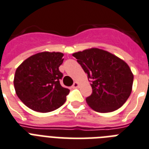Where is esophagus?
I'll use <instances>...</instances> for the list:
<instances>
[{"label": "esophagus", "mask_w": 149, "mask_h": 149, "mask_svg": "<svg viewBox=\"0 0 149 149\" xmlns=\"http://www.w3.org/2000/svg\"><path fill=\"white\" fill-rule=\"evenodd\" d=\"M72 88L73 89H75V88H77V87H79V83H77V82H75L74 83H73V85H72Z\"/></svg>", "instance_id": "34e87169"}]
</instances>
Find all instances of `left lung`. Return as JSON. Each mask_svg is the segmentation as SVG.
<instances>
[{
  "mask_svg": "<svg viewBox=\"0 0 149 149\" xmlns=\"http://www.w3.org/2000/svg\"><path fill=\"white\" fill-rule=\"evenodd\" d=\"M86 73L93 93L86 102L98 112H110L126 102L132 93L133 74L129 65L111 53L91 48L72 54Z\"/></svg>",
  "mask_w": 149,
  "mask_h": 149,
  "instance_id": "left-lung-1",
  "label": "left lung"
}]
</instances>
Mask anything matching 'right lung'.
Returning a JSON list of instances; mask_svg holds the SVG:
<instances>
[{
  "label": "right lung",
  "mask_w": 149,
  "mask_h": 149,
  "mask_svg": "<svg viewBox=\"0 0 149 149\" xmlns=\"http://www.w3.org/2000/svg\"><path fill=\"white\" fill-rule=\"evenodd\" d=\"M63 54L42 52L25 60L16 70L14 85L24 104L33 111L52 112L66 102L70 89L60 85L59 67Z\"/></svg>",
  "instance_id": "1"
}]
</instances>
